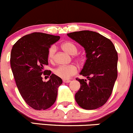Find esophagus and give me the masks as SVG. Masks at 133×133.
<instances>
[{
	"label": "esophagus",
	"mask_w": 133,
	"mask_h": 133,
	"mask_svg": "<svg viewBox=\"0 0 133 133\" xmlns=\"http://www.w3.org/2000/svg\"><path fill=\"white\" fill-rule=\"evenodd\" d=\"M63 82H64V83H69V82H71V80L68 79H63Z\"/></svg>",
	"instance_id": "1"
}]
</instances>
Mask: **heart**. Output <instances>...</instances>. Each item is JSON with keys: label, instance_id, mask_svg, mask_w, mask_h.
<instances>
[{"label": "heart", "instance_id": "1", "mask_svg": "<svg viewBox=\"0 0 133 133\" xmlns=\"http://www.w3.org/2000/svg\"><path fill=\"white\" fill-rule=\"evenodd\" d=\"M61 48L64 51H66L71 55H73L74 58L79 64H82L84 62V57L82 55H78V47L75 43L71 41H65L61 44ZM56 52V46L52 45L50 47L48 51V59L50 62H53L55 59ZM54 74L58 77L64 79L70 78L72 75H75L77 72V69L73 65H61L57 67L54 71Z\"/></svg>", "mask_w": 133, "mask_h": 133}]
</instances>
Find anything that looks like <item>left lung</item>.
<instances>
[{
  "mask_svg": "<svg viewBox=\"0 0 133 133\" xmlns=\"http://www.w3.org/2000/svg\"><path fill=\"white\" fill-rule=\"evenodd\" d=\"M68 36L85 48L87 60L78 79L80 88L75 94L78 105L94 110L104 105L112 93L117 78L118 55L113 43L100 34L89 30L74 32Z\"/></svg>",
  "mask_w": 133,
  "mask_h": 133,
  "instance_id": "left-lung-1",
  "label": "left lung"
}]
</instances>
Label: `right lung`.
<instances>
[{
    "instance_id": "right-lung-1",
    "label": "right lung",
    "mask_w": 133,
    "mask_h": 133,
    "mask_svg": "<svg viewBox=\"0 0 133 133\" xmlns=\"http://www.w3.org/2000/svg\"><path fill=\"white\" fill-rule=\"evenodd\" d=\"M60 36L34 32L20 38L12 46L10 63L16 86L26 104L34 110H46L55 102L61 78L51 71H44L48 64V51ZM50 76L43 82L41 75ZM49 77V76H48Z\"/></svg>"
}]
</instances>
